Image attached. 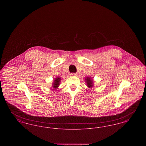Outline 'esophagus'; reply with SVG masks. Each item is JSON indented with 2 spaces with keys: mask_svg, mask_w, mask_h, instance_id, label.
Returning <instances> with one entry per match:
<instances>
[{
  "mask_svg": "<svg viewBox=\"0 0 146 146\" xmlns=\"http://www.w3.org/2000/svg\"><path fill=\"white\" fill-rule=\"evenodd\" d=\"M70 75H71V76H76V75H77V74H76V73H71V74H70Z\"/></svg>",
  "mask_w": 146,
  "mask_h": 146,
  "instance_id": "1",
  "label": "esophagus"
}]
</instances>
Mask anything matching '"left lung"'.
<instances>
[{"mask_svg": "<svg viewBox=\"0 0 146 146\" xmlns=\"http://www.w3.org/2000/svg\"><path fill=\"white\" fill-rule=\"evenodd\" d=\"M85 80H86V82L87 85H88V86L89 88H91V87L93 86V85H92V84H93L92 80V79H90V78H87L85 79Z\"/></svg>", "mask_w": 146, "mask_h": 146, "instance_id": "left-lung-1", "label": "left lung"}]
</instances>
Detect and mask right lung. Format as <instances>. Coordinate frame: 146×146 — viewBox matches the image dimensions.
I'll return each mask as SVG.
<instances>
[{"instance_id": "obj_1", "label": "right lung", "mask_w": 146, "mask_h": 146, "mask_svg": "<svg viewBox=\"0 0 146 146\" xmlns=\"http://www.w3.org/2000/svg\"><path fill=\"white\" fill-rule=\"evenodd\" d=\"M60 80H61V79L60 78H56L55 80H54V84H53V88H57L58 86V85H59Z\"/></svg>"}]
</instances>
